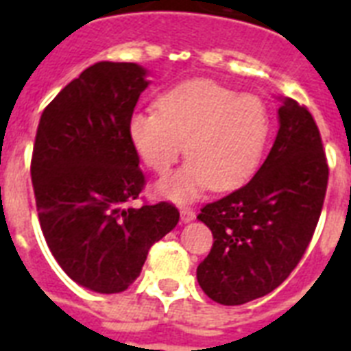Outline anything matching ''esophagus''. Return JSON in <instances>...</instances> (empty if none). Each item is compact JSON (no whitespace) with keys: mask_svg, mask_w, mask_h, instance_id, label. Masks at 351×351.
I'll return each mask as SVG.
<instances>
[{"mask_svg":"<svg viewBox=\"0 0 351 351\" xmlns=\"http://www.w3.org/2000/svg\"><path fill=\"white\" fill-rule=\"evenodd\" d=\"M195 217H197V213H195L191 208H180V219L184 224H187V222H193V220H195Z\"/></svg>","mask_w":351,"mask_h":351,"instance_id":"esophagus-1","label":"esophagus"}]
</instances>
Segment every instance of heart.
I'll use <instances>...</instances> for the list:
<instances>
[{"label": "heart", "mask_w": 351, "mask_h": 351, "mask_svg": "<svg viewBox=\"0 0 351 351\" xmlns=\"http://www.w3.org/2000/svg\"><path fill=\"white\" fill-rule=\"evenodd\" d=\"M132 147L145 167L165 175L160 197L189 202L209 186L226 191L244 184L261 164L271 134V112L253 95H240L213 80H189L164 90L156 111L132 112L127 123Z\"/></svg>", "instance_id": "b5f03b06"}]
</instances>
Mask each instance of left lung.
<instances>
[{"label": "left lung", "instance_id": "obj_1", "mask_svg": "<svg viewBox=\"0 0 351 351\" xmlns=\"http://www.w3.org/2000/svg\"><path fill=\"white\" fill-rule=\"evenodd\" d=\"M273 147L244 187L204 206L213 247L197 267L204 293L224 306L271 293L304 255L328 186L326 154L310 111L278 98Z\"/></svg>", "mask_w": 351, "mask_h": 351}]
</instances>
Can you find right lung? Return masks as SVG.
I'll list each match as a JSON object with an SVG mask.
<instances>
[{
  "label": "right lung",
  "mask_w": 351,
  "mask_h": 351,
  "mask_svg": "<svg viewBox=\"0 0 351 351\" xmlns=\"http://www.w3.org/2000/svg\"><path fill=\"white\" fill-rule=\"evenodd\" d=\"M138 63L85 69L45 107L30 175L49 250L74 282L120 293L180 219L169 202L132 208L145 186L127 123L147 89Z\"/></svg>",
  "instance_id": "obj_1"
}]
</instances>
